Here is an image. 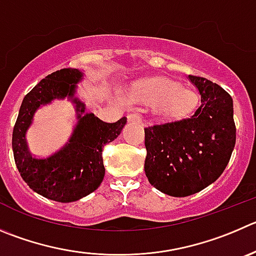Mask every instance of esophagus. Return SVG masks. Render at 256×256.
Masks as SVG:
<instances>
[{"instance_id": "esophagus-1", "label": "esophagus", "mask_w": 256, "mask_h": 256, "mask_svg": "<svg viewBox=\"0 0 256 256\" xmlns=\"http://www.w3.org/2000/svg\"><path fill=\"white\" fill-rule=\"evenodd\" d=\"M128 122H132V123H142V116L138 113L128 114Z\"/></svg>"}]
</instances>
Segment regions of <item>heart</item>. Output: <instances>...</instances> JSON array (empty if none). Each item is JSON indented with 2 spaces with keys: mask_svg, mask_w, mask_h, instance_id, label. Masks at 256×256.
I'll return each mask as SVG.
<instances>
[{
  "mask_svg": "<svg viewBox=\"0 0 256 256\" xmlns=\"http://www.w3.org/2000/svg\"><path fill=\"white\" fill-rule=\"evenodd\" d=\"M134 96L142 103L157 108L164 116H178L194 106L196 96L191 90L167 78L142 80L134 86Z\"/></svg>",
  "mask_w": 256,
  "mask_h": 256,
  "instance_id": "1",
  "label": "heart"
}]
</instances>
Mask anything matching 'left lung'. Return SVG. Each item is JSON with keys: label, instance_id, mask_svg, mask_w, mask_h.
I'll return each mask as SVG.
<instances>
[{"label": "left lung", "instance_id": "8db88e82", "mask_svg": "<svg viewBox=\"0 0 256 256\" xmlns=\"http://www.w3.org/2000/svg\"><path fill=\"white\" fill-rule=\"evenodd\" d=\"M201 96L190 116L144 128L148 181L163 194L184 197L215 182L230 160L236 126L232 98L220 85L188 75Z\"/></svg>", "mask_w": 256, "mask_h": 256}]
</instances>
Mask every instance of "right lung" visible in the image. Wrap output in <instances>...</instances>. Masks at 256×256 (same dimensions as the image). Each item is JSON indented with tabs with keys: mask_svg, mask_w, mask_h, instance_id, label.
Returning a JSON list of instances; mask_svg holds the SVG:
<instances>
[{
	"mask_svg": "<svg viewBox=\"0 0 256 256\" xmlns=\"http://www.w3.org/2000/svg\"><path fill=\"white\" fill-rule=\"evenodd\" d=\"M82 79L78 69H60L41 80L21 104L12 133V150L16 167L30 188L58 202H72L100 186L106 168L103 148L120 134L126 118L106 123L85 113V106L74 98L75 84ZM69 96L77 104L80 122L62 148L46 158H35L27 150L26 130L33 113L52 98Z\"/></svg>",
	"mask_w": 256,
	"mask_h": 256,
	"instance_id": "1",
	"label": "right lung"
}]
</instances>
